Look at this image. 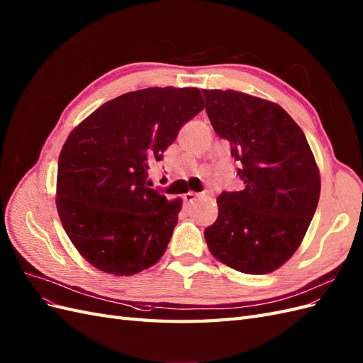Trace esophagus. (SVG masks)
Wrapping results in <instances>:
<instances>
[{"mask_svg": "<svg viewBox=\"0 0 363 363\" xmlns=\"http://www.w3.org/2000/svg\"><path fill=\"white\" fill-rule=\"evenodd\" d=\"M183 200H184L186 203H192V201L197 200V194H194V192L184 194V195H183Z\"/></svg>", "mask_w": 363, "mask_h": 363, "instance_id": "34e87169", "label": "esophagus"}]
</instances>
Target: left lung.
<instances>
[{
    "mask_svg": "<svg viewBox=\"0 0 363 363\" xmlns=\"http://www.w3.org/2000/svg\"><path fill=\"white\" fill-rule=\"evenodd\" d=\"M209 121L230 143L244 189L223 192L204 238L215 259L247 275L286 264L306 237L320 194L306 134L275 102L235 90H201Z\"/></svg>",
    "mask_w": 363,
    "mask_h": 363,
    "instance_id": "obj_1",
    "label": "left lung"
}]
</instances>
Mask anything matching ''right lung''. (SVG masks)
<instances>
[{"label": "right lung", "mask_w": 363, "mask_h": 363, "mask_svg": "<svg viewBox=\"0 0 363 363\" xmlns=\"http://www.w3.org/2000/svg\"><path fill=\"white\" fill-rule=\"evenodd\" d=\"M203 108L199 88H145L105 102L68 134L57 160L56 209L93 267L130 277L163 257L182 199L148 188L146 174Z\"/></svg>", "instance_id": "obj_1"}]
</instances>
